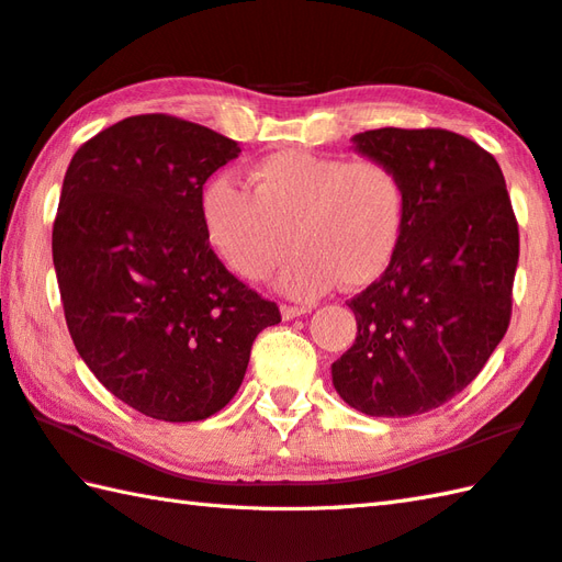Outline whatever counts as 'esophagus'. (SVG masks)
<instances>
[{"mask_svg":"<svg viewBox=\"0 0 562 562\" xmlns=\"http://www.w3.org/2000/svg\"><path fill=\"white\" fill-rule=\"evenodd\" d=\"M310 312H312V306H306V304H302V306L282 304V306H280V314H282L284 322H292V318H296V316H304V314H310Z\"/></svg>","mask_w":562,"mask_h":562,"instance_id":"obj_1","label":"esophagus"}]
</instances>
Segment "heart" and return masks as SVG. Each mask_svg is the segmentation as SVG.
<instances>
[{
    "instance_id": "obj_1",
    "label": "heart",
    "mask_w": 562,
    "mask_h": 562,
    "mask_svg": "<svg viewBox=\"0 0 562 562\" xmlns=\"http://www.w3.org/2000/svg\"><path fill=\"white\" fill-rule=\"evenodd\" d=\"M248 184L218 178L200 204L209 244L240 278L266 280L292 244L278 288L314 300L338 282L366 288L397 256L406 187L387 160L280 150L252 165Z\"/></svg>"
}]
</instances>
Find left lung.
<instances>
[{
	"instance_id": "1",
	"label": "left lung",
	"mask_w": 562,
	"mask_h": 562,
	"mask_svg": "<svg viewBox=\"0 0 562 562\" xmlns=\"http://www.w3.org/2000/svg\"><path fill=\"white\" fill-rule=\"evenodd\" d=\"M353 150L406 187L392 266L348 302L358 336L331 366L340 400L368 416H414L477 378L507 334L519 226L485 148L443 128H375Z\"/></svg>"
}]
</instances>
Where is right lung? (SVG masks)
<instances>
[{"instance_id":"obj_1","label":"right lung","mask_w":562,"mask_h":562,"mask_svg":"<svg viewBox=\"0 0 562 562\" xmlns=\"http://www.w3.org/2000/svg\"><path fill=\"white\" fill-rule=\"evenodd\" d=\"M216 131L165 114L99 131L65 172L53 266L72 344L104 387L162 422H202L234 400L274 302L209 246L202 187L238 158Z\"/></svg>"}]
</instances>
